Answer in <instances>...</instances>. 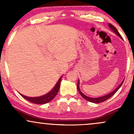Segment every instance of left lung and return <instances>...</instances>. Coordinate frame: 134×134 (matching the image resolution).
<instances>
[{"mask_svg":"<svg viewBox=\"0 0 134 134\" xmlns=\"http://www.w3.org/2000/svg\"><path fill=\"white\" fill-rule=\"evenodd\" d=\"M109 26H110V28L111 29V30H113V31L115 32V34H116V35H117L118 36H119L120 38H122V37H121V35H120V34L119 33V32L118 31V30H116V28L114 26H113L111 24H110H110H109ZM123 82H124V81H123L122 82H121V84H120L119 86H118V87H116V90L113 91V92H111V93L105 95V96H101V97H99V98H90V97L86 96L85 94H83L82 92L81 91V90H80V89H79V81H78L77 85V90H78V91H79V93H80V94H81V96H82V98H84V99H85L86 100L90 101V102L94 103H99L103 102V101L107 100L108 99H109V98H111L112 96H113V95H114L116 93V92L118 90V89H119L120 87H121V86L122 85Z\"/></svg>","mask_w":134,"mask_h":134,"instance_id":"obj_1","label":"left lung"}]
</instances>
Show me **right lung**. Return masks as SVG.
<instances>
[{
    "label": "right lung",
    "mask_w": 134,
    "mask_h": 134,
    "mask_svg": "<svg viewBox=\"0 0 134 134\" xmlns=\"http://www.w3.org/2000/svg\"><path fill=\"white\" fill-rule=\"evenodd\" d=\"M61 79H62V77L60 78L59 80L58 81L57 83L56 84V85L55 86V87L52 89V90L50 92H49L48 93H47V94L43 95L42 96L40 97H35V98H31V97H27L24 95L21 94L23 98H25L26 99L27 101H29L30 102L33 103L35 104H45L51 101L53 98H55V96L57 94L58 90L60 88V82H61Z\"/></svg>",
    "instance_id": "right-lung-1"
}]
</instances>
